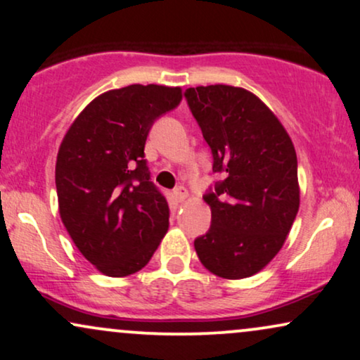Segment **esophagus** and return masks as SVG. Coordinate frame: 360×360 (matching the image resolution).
Here are the masks:
<instances>
[{
  "label": "esophagus",
  "instance_id": "34e87169",
  "mask_svg": "<svg viewBox=\"0 0 360 360\" xmlns=\"http://www.w3.org/2000/svg\"><path fill=\"white\" fill-rule=\"evenodd\" d=\"M172 195H174V199L177 202H183V201H186V198H188V191H186L183 186H179V188L174 189Z\"/></svg>",
  "mask_w": 360,
  "mask_h": 360
}]
</instances>
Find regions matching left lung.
Returning a JSON list of instances; mask_svg holds the SVG:
<instances>
[{
	"label": "left lung",
	"mask_w": 360,
	"mask_h": 360,
	"mask_svg": "<svg viewBox=\"0 0 360 360\" xmlns=\"http://www.w3.org/2000/svg\"><path fill=\"white\" fill-rule=\"evenodd\" d=\"M224 177L204 195L211 227L194 240L199 261L224 279H244L269 264L299 211L297 156L288 131L251 91L226 84L184 93Z\"/></svg>",
	"instance_id": "8db88e82"
}]
</instances>
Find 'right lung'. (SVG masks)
I'll list each match as a JSON object with an SVG mask.
<instances>
[{
    "label": "right lung",
    "mask_w": 360,
    "mask_h": 360,
    "mask_svg": "<svg viewBox=\"0 0 360 360\" xmlns=\"http://www.w3.org/2000/svg\"><path fill=\"white\" fill-rule=\"evenodd\" d=\"M183 99L181 88L131 84L93 99L58 151L59 216L98 271L143 269L169 227V206L144 159L149 129Z\"/></svg>",
    "instance_id": "1"
}]
</instances>
